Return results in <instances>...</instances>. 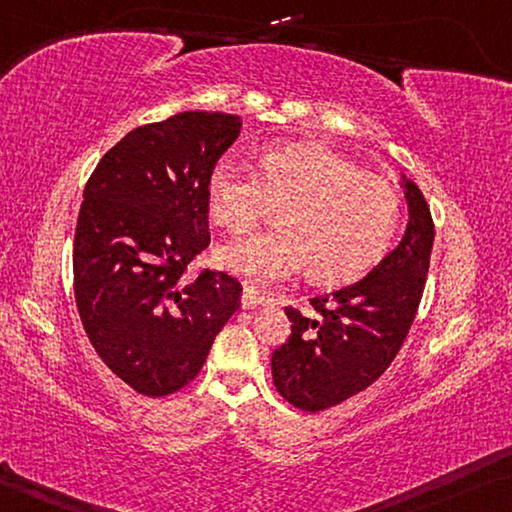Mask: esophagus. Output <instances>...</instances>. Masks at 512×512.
<instances>
[{"label":"esophagus","mask_w":512,"mask_h":512,"mask_svg":"<svg viewBox=\"0 0 512 512\" xmlns=\"http://www.w3.org/2000/svg\"><path fill=\"white\" fill-rule=\"evenodd\" d=\"M240 304H242V309H258V306L270 304V297H265L261 290L245 286V290H242V297H240Z\"/></svg>","instance_id":"34e87169"}]
</instances>
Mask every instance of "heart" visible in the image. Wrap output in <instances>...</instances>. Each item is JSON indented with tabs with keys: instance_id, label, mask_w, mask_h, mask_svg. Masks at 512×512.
Here are the masks:
<instances>
[{
	"instance_id": "obj_1",
	"label": "heart",
	"mask_w": 512,
	"mask_h": 512,
	"mask_svg": "<svg viewBox=\"0 0 512 512\" xmlns=\"http://www.w3.org/2000/svg\"><path fill=\"white\" fill-rule=\"evenodd\" d=\"M274 203L279 226L215 249V263L256 286L293 277L309 263L311 279L348 281L380 261L400 219L396 187L366 174L350 157L311 141L267 148L258 174L238 155L217 160L208 208L231 233L261 222Z\"/></svg>"
}]
</instances>
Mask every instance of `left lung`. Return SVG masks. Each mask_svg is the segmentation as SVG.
<instances>
[{"label":"left lung","mask_w":512,"mask_h":512,"mask_svg":"<svg viewBox=\"0 0 512 512\" xmlns=\"http://www.w3.org/2000/svg\"><path fill=\"white\" fill-rule=\"evenodd\" d=\"M407 229L364 279L313 297L318 316L286 309L288 343L272 352V377L290 405L320 412L348 400L387 371L398 355L426 286L435 242L430 208L419 187L400 176Z\"/></svg>","instance_id":"1"}]
</instances>
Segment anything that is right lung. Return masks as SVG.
<instances>
[{
    "label": "right lung",
    "instance_id": "obj_1",
    "mask_svg": "<svg viewBox=\"0 0 512 512\" xmlns=\"http://www.w3.org/2000/svg\"><path fill=\"white\" fill-rule=\"evenodd\" d=\"M242 119L183 112L141 125L98 162L75 229V300L109 371L144 396L199 375L242 286L224 272L187 279L208 247V178Z\"/></svg>",
    "mask_w": 512,
    "mask_h": 512
}]
</instances>
